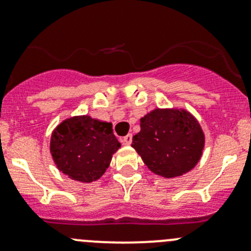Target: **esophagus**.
<instances>
[{"label": "esophagus", "instance_id": "34e87169", "mask_svg": "<svg viewBox=\"0 0 251 251\" xmlns=\"http://www.w3.org/2000/svg\"><path fill=\"white\" fill-rule=\"evenodd\" d=\"M123 142L125 144H131L132 143V135H131V133H128V135H126L125 137L123 138Z\"/></svg>", "mask_w": 251, "mask_h": 251}]
</instances>
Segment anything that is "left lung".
<instances>
[{
  "instance_id": "1",
  "label": "left lung",
  "mask_w": 251,
  "mask_h": 251,
  "mask_svg": "<svg viewBox=\"0 0 251 251\" xmlns=\"http://www.w3.org/2000/svg\"><path fill=\"white\" fill-rule=\"evenodd\" d=\"M132 147L154 174L176 177L197 165L204 135L187 111L155 109L141 119V131L133 136Z\"/></svg>"
}]
</instances>
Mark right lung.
I'll use <instances>...</instances> for the list:
<instances>
[{
  "instance_id": "add662e5",
  "label": "right lung",
  "mask_w": 251,
  "mask_h": 251,
  "mask_svg": "<svg viewBox=\"0 0 251 251\" xmlns=\"http://www.w3.org/2000/svg\"><path fill=\"white\" fill-rule=\"evenodd\" d=\"M119 148L111 124L87 115L63 121L50 138V153L57 168L80 182L100 178Z\"/></svg>"
}]
</instances>
